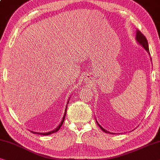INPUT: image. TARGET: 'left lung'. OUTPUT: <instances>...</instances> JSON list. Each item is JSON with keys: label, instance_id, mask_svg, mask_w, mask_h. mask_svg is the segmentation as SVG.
Masks as SVG:
<instances>
[{"label": "left lung", "instance_id": "1", "mask_svg": "<svg viewBox=\"0 0 160 160\" xmlns=\"http://www.w3.org/2000/svg\"><path fill=\"white\" fill-rule=\"evenodd\" d=\"M136 41H137V42H138V43L139 44V45H141V46L143 47V48L145 49L146 51H147V53H148V54L150 55V53H149V50H148V41H147V38H146V37L144 35H143L142 33H141L140 31L139 30H136ZM151 59H152V58H151ZM96 123H97L98 124V125L100 127V128L101 129H102L103 132H107V133H110V134H114V132H109V131H108V130H105L104 128H102V126H101L99 124H98V122H97V120H96Z\"/></svg>", "mask_w": 160, "mask_h": 160}]
</instances>
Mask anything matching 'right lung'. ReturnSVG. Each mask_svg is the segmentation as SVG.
I'll return each mask as SVG.
<instances>
[{
	"label": "right lung",
	"mask_w": 160,
	"mask_h": 160,
	"mask_svg": "<svg viewBox=\"0 0 160 160\" xmlns=\"http://www.w3.org/2000/svg\"><path fill=\"white\" fill-rule=\"evenodd\" d=\"M69 100H68V102H67V106H66V109H65L64 114V116H63L62 120L61 121L60 124L57 126V128H55L54 130H51V131H49V132H34V131H31V132H32V133H37V134H38V135H42V136H48V135L52 134V133H53V132H57L58 130L60 129V128L62 127V124H63V122H64V120L65 116H66V113H67V104H68V103H69Z\"/></svg>",
	"instance_id": "obj_1"
}]
</instances>
